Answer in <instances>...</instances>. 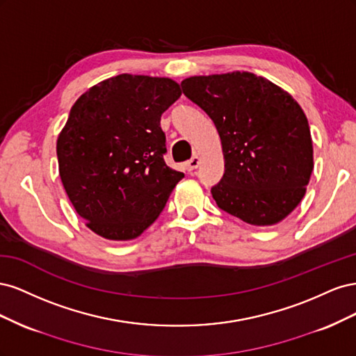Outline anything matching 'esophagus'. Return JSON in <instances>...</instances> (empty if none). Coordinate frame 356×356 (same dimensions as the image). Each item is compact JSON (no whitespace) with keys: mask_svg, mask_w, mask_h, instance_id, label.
Masks as SVG:
<instances>
[{"mask_svg":"<svg viewBox=\"0 0 356 356\" xmlns=\"http://www.w3.org/2000/svg\"><path fill=\"white\" fill-rule=\"evenodd\" d=\"M199 163H200V159H199L197 156H193V157L187 161V163H186V169H187L188 172H193L195 169H197Z\"/></svg>","mask_w":356,"mask_h":356,"instance_id":"34e87169","label":"esophagus"}]
</instances>
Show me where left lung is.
<instances>
[{
  "mask_svg": "<svg viewBox=\"0 0 356 356\" xmlns=\"http://www.w3.org/2000/svg\"><path fill=\"white\" fill-rule=\"evenodd\" d=\"M217 127L224 175L211 188L218 208L252 225H273L303 199L314 170L306 114L288 92L246 71L181 83Z\"/></svg>",
  "mask_w": 356,
  "mask_h": 356,
  "instance_id": "1",
  "label": "left lung"
}]
</instances>
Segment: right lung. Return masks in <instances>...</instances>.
<instances>
[{"mask_svg": "<svg viewBox=\"0 0 356 356\" xmlns=\"http://www.w3.org/2000/svg\"><path fill=\"white\" fill-rule=\"evenodd\" d=\"M181 96L165 77L120 74L75 101L59 134V175L86 225L131 241L152 225L184 174L163 160L160 117Z\"/></svg>", "mask_w": 356, "mask_h": 356, "instance_id": "right-lung-1", "label": "right lung"}]
</instances>
